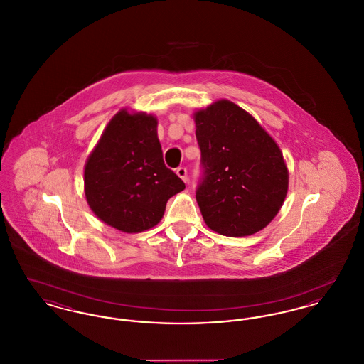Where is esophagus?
Masks as SVG:
<instances>
[{"instance_id":"1","label":"esophagus","mask_w":364,"mask_h":364,"mask_svg":"<svg viewBox=\"0 0 364 364\" xmlns=\"http://www.w3.org/2000/svg\"><path fill=\"white\" fill-rule=\"evenodd\" d=\"M176 173L177 176L184 181V183H187L188 181V176H187V169L186 168H177V171H176Z\"/></svg>"}]
</instances>
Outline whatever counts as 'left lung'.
Listing matches in <instances>:
<instances>
[{
  "label": "left lung",
  "instance_id": "1",
  "mask_svg": "<svg viewBox=\"0 0 364 364\" xmlns=\"http://www.w3.org/2000/svg\"><path fill=\"white\" fill-rule=\"evenodd\" d=\"M193 122L205 168L196 202L206 225L229 237L259 232L288 193L289 172L276 140L228 100L195 110Z\"/></svg>",
  "mask_w": 364,
  "mask_h": 364
}]
</instances>
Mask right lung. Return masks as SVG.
Returning <instances> with one entry per match:
<instances>
[{
    "mask_svg": "<svg viewBox=\"0 0 364 364\" xmlns=\"http://www.w3.org/2000/svg\"><path fill=\"white\" fill-rule=\"evenodd\" d=\"M158 120L146 112L119 110L85 165V195L92 213L120 232L151 229L166 202L186 188L164 164Z\"/></svg>",
    "mask_w": 364,
    "mask_h": 364,
    "instance_id": "add662e5",
    "label": "right lung"
}]
</instances>
